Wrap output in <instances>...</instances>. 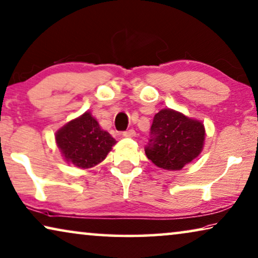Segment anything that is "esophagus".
<instances>
[{
	"label": "esophagus",
	"mask_w": 258,
	"mask_h": 258,
	"mask_svg": "<svg viewBox=\"0 0 258 258\" xmlns=\"http://www.w3.org/2000/svg\"><path fill=\"white\" fill-rule=\"evenodd\" d=\"M122 136H124L125 138H133V137H136V131L134 130H127V131H125V132H122Z\"/></svg>",
	"instance_id": "34e87169"
}]
</instances>
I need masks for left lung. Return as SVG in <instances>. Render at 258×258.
Wrapping results in <instances>:
<instances>
[{"label": "left lung", "instance_id": "1", "mask_svg": "<svg viewBox=\"0 0 258 258\" xmlns=\"http://www.w3.org/2000/svg\"><path fill=\"white\" fill-rule=\"evenodd\" d=\"M204 140L205 128L201 121L164 109L153 119L145 153L156 167L179 170L201 154Z\"/></svg>", "mask_w": 258, "mask_h": 258}]
</instances>
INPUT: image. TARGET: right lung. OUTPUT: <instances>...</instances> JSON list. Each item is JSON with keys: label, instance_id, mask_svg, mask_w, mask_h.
<instances>
[{"label": "right lung", "instance_id": "1", "mask_svg": "<svg viewBox=\"0 0 258 258\" xmlns=\"http://www.w3.org/2000/svg\"><path fill=\"white\" fill-rule=\"evenodd\" d=\"M56 145L67 162L87 169L96 166L106 157L116 140L89 112L69 121L55 136Z\"/></svg>", "mask_w": 258, "mask_h": 258}]
</instances>
